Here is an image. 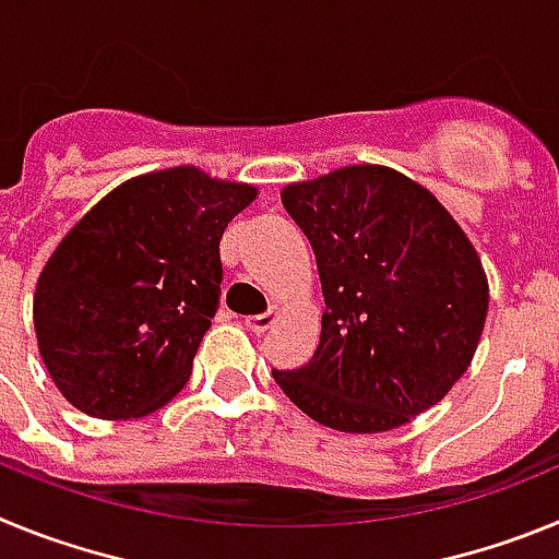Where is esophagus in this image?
<instances>
[{
  "mask_svg": "<svg viewBox=\"0 0 559 559\" xmlns=\"http://www.w3.org/2000/svg\"><path fill=\"white\" fill-rule=\"evenodd\" d=\"M276 319H280V310H269V313L249 316V319H246V328H249L251 333H265L269 328H274Z\"/></svg>",
  "mask_w": 559,
  "mask_h": 559,
  "instance_id": "34e87169",
  "label": "esophagus"
}]
</instances>
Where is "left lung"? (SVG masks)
Returning <instances> with one entry per match:
<instances>
[{
    "mask_svg": "<svg viewBox=\"0 0 559 559\" xmlns=\"http://www.w3.org/2000/svg\"><path fill=\"white\" fill-rule=\"evenodd\" d=\"M283 204L313 246L328 310L310 364L274 369L280 389L347 433L392 431L437 406L471 367L490 305L462 226L383 165L296 181Z\"/></svg>",
    "mask_w": 559,
    "mask_h": 559,
    "instance_id": "obj_1",
    "label": "left lung"
}]
</instances>
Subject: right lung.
I'll return each instance as SVG.
<instances>
[{
  "label": "right lung",
  "mask_w": 559,
  "mask_h": 559,
  "mask_svg": "<svg viewBox=\"0 0 559 559\" xmlns=\"http://www.w3.org/2000/svg\"><path fill=\"white\" fill-rule=\"evenodd\" d=\"M257 199L190 165L111 190L67 231L33 296L38 353L88 417L131 419L185 389L218 310L221 237Z\"/></svg>",
  "instance_id": "right-lung-1"
}]
</instances>
